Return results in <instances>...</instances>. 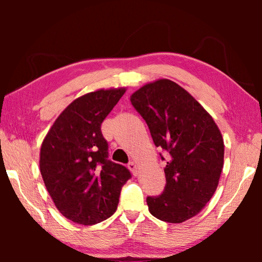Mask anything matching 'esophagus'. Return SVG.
Masks as SVG:
<instances>
[{
	"mask_svg": "<svg viewBox=\"0 0 262 262\" xmlns=\"http://www.w3.org/2000/svg\"><path fill=\"white\" fill-rule=\"evenodd\" d=\"M127 168L132 171V174H134L135 177H137V175H138V168H137V166H136L135 162H128Z\"/></svg>",
	"mask_w": 262,
	"mask_h": 262,
	"instance_id": "34e87169",
	"label": "esophagus"
}]
</instances>
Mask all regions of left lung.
Listing matches in <instances>:
<instances>
[{
  "mask_svg": "<svg viewBox=\"0 0 262 262\" xmlns=\"http://www.w3.org/2000/svg\"><path fill=\"white\" fill-rule=\"evenodd\" d=\"M131 103L148 125L167 160L166 186L148 196L149 211L167 223H182L203 210L216 191L223 169L224 143L212 117L170 80L145 84Z\"/></svg>",
  "mask_w": 262,
  "mask_h": 262,
  "instance_id": "left-lung-1",
  "label": "left lung"
}]
</instances>
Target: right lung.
Segmentation results:
<instances>
[{
  "label": "right lung",
  "mask_w": 262,
  "mask_h": 262,
  "mask_svg": "<svg viewBox=\"0 0 262 262\" xmlns=\"http://www.w3.org/2000/svg\"><path fill=\"white\" fill-rule=\"evenodd\" d=\"M125 89L88 93L57 118L40 149V173L59 212L93 225L116 212L121 187L131 173L108 159L101 124Z\"/></svg>",
  "instance_id": "obj_1"
}]
</instances>
